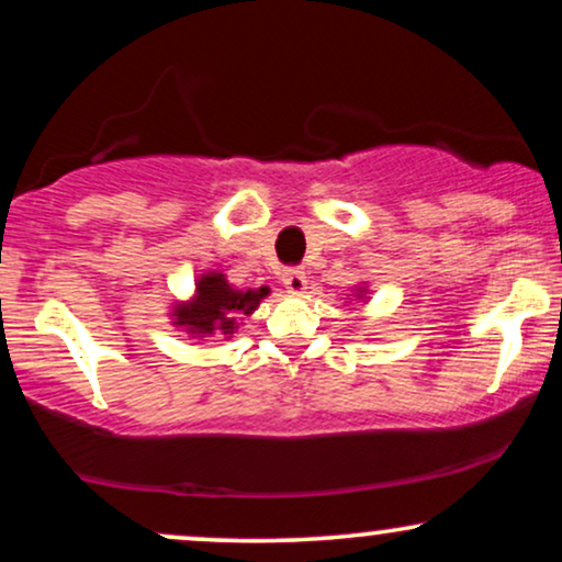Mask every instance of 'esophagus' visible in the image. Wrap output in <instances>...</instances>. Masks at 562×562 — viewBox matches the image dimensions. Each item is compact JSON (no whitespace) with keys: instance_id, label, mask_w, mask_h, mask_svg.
<instances>
[{"instance_id":"obj_1","label":"esophagus","mask_w":562,"mask_h":562,"mask_svg":"<svg viewBox=\"0 0 562 562\" xmlns=\"http://www.w3.org/2000/svg\"><path fill=\"white\" fill-rule=\"evenodd\" d=\"M282 285L288 288L290 295H303V290H306V277L299 267H290L282 272Z\"/></svg>"}]
</instances>
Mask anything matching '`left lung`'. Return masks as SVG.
Returning <instances> with one entry per match:
<instances>
[{
    "label": "left lung",
    "instance_id": "left-lung-1",
    "mask_svg": "<svg viewBox=\"0 0 562 562\" xmlns=\"http://www.w3.org/2000/svg\"><path fill=\"white\" fill-rule=\"evenodd\" d=\"M367 293H369L367 288H356V295H353V299H358V301H361V299H367Z\"/></svg>",
    "mask_w": 562,
    "mask_h": 562
}]
</instances>
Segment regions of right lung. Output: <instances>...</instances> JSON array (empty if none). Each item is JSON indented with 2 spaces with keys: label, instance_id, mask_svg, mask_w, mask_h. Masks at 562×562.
Instances as JSON below:
<instances>
[{
  "label": "right lung",
  "instance_id": "1",
  "mask_svg": "<svg viewBox=\"0 0 562 562\" xmlns=\"http://www.w3.org/2000/svg\"><path fill=\"white\" fill-rule=\"evenodd\" d=\"M267 295V285L238 290L229 285L222 272H206L195 280L193 299L175 303L170 319L193 340H206L214 335L229 340L238 333L243 316H251Z\"/></svg>",
  "mask_w": 562,
  "mask_h": 562
}]
</instances>
